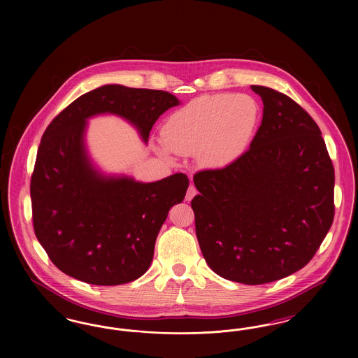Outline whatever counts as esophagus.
Returning <instances> with one entry per match:
<instances>
[{
	"mask_svg": "<svg viewBox=\"0 0 358 358\" xmlns=\"http://www.w3.org/2000/svg\"><path fill=\"white\" fill-rule=\"evenodd\" d=\"M196 194H197V189L193 187V185H189L187 190V196H185V199H187V201H190Z\"/></svg>",
	"mask_w": 358,
	"mask_h": 358,
	"instance_id": "esophagus-1",
	"label": "esophagus"
}]
</instances>
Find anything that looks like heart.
I'll use <instances>...</instances> for the list:
<instances>
[{
  "label": "heart",
  "instance_id": "1",
  "mask_svg": "<svg viewBox=\"0 0 358 358\" xmlns=\"http://www.w3.org/2000/svg\"><path fill=\"white\" fill-rule=\"evenodd\" d=\"M259 123V106L248 95L219 94L197 98L173 113L164 124L167 145L161 153L171 150L199 154L205 165L222 168L234 164L247 150Z\"/></svg>",
  "mask_w": 358,
  "mask_h": 358
}]
</instances>
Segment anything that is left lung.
Listing matches in <instances>:
<instances>
[{
	"label": "left lung",
	"instance_id": "left-lung-1",
	"mask_svg": "<svg viewBox=\"0 0 358 358\" xmlns=\"http://www.w3.org/2000/svg\"><path fill=\"white\" fill-rule=\"evenodd\" d=\"M263 120L234 164L194 174L196 235L224 279L263 285L303 268L334 219V168L318 124L287 95L251 85Z\"/></svg>",
	"mask_w": 358,
	"mask_h": 358
}]
</instances>
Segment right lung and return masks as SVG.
I'll return each mask as SVG.
<instances>
[{
	"mask_svg": "<svg viewBox=\"0 0 358 358\" xmlns=\"http://www.w3.org/2000/svg\"><path fill=\"white\" fill-rule=\"evenodd\" d=\"M178 104L166 91L106 85L50 123L37 150L31 199L36 238L60 271L90 285L118 286L149 270L155 238L169 209L184 200L189 178L176 173L139 182L104 174L87 153V120L118 115L146 143L155 120Z\"/></svg>",
	"mask_w": 358,
	"mask_h": 358,
	"instance_id": "add662e5",
	"label": "right lung"
}]
</instances>
